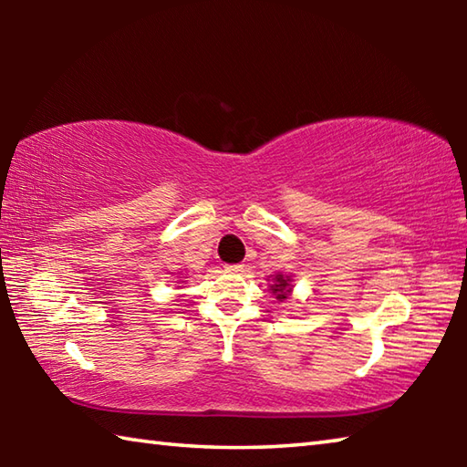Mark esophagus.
Listing matches in <instances>:
<instances>
[{
	"label": "esophagus",
	"mask_w": 467,
	"mask_h": 467,
	"mask_svg": "<svg viewBox=\"0 0 467 467\" xmlns=\"http://www.w3.org/2000/svg\"><path fill=\"white\" fill-rule=\"evenodd\" d=\"M243 267H244L243 264H233V265H226V270L233 272V274H241Z\"/></svg>",
	"instance_id": "1"
}]
</instances>
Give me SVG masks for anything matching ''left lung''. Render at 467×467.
Instances as JSON below:
<instances>
[{
  "instance_id": "1",
  "label": "left lung",
  "mask_w": 467,
  "mask_h": 467,
  "mask_svg": "<svg viewBox=\"0 0 467 467\" xmlns=\"http://www.w3.org/2000/svg\"><path fill=\"white\" fill-rule=\"evenodd\" d=\"M272 278V284H270V290L272 295L280 300V303H284L290 295H292V288H295V280H292L290 274H284V272H278L270 275ZM270 282V280H267Z\"/></svg>"
}]
</instances>
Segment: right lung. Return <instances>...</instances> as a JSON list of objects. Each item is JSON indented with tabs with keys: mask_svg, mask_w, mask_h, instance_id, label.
Listing matches in <instances>:
<instances>
[{
	"mask_svg": "<svg viewBox=\"0 0 467 467\" xmlns=\"http://www.w3.org/2000/svg\"><path fill=\"white\" fill-rule=\"evenodd\" d=\"M172 278H177V280L185 278V275H183V270H177V272H172Z\"/></svg>",
	"mask_w": 467,
	"mask_h": 467,
	"instance_id": "1",
	"label": "right lung"
}]
</instances>
